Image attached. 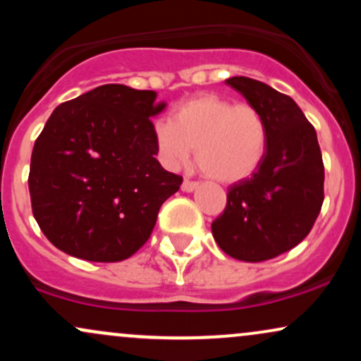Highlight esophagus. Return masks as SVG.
Returning a JSON list of instances; mask_svg holds the SVG:
<instances>
[{"instance_id": "obj_1", "label": "esophagus", "mask_w": 361, "mask_h": 361, "mask_svg": "<svg viewBox=\"0 0 361 361\" xmlns=\"http://www.w3.org/2000/svg\"><path fill=\"white\" fill-rule=\"evenodd\" d=\"M198 181H192V180H185L183 181V185H181V190H183V192H193V190H197L198 188Z\"/></svg>"}]
</instances>
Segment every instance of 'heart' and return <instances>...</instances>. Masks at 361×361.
I'll use <instances>...</instances> for the list:
<instances>
[{
	"instance_id": "b5f03b06",
	"label": "heart",
	"mask_w": 361,
	"mask_h": 361,
	"mask_svg": "<svg viewBox=\"0 0 361 361\" xmlns=\"http://www.w3.org/2000/svg\"><path fill=\"white\" fill-rule=\"evenodd\" d=\"M154 139L171 166L188 163L197 147V163L207 176L235 183L250 178L263 163L268 128L255 105L209 93L181 103L173 122L157 120Z\"/></svg>"
}]
</instances>
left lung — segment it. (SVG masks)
Returning <instances> with one entry per match:
<instances>
[{"instance_id": "left-lung-1", "label": "left lung", "mask_w": 361, "mask_h": 361, "mask_svg": "<svg viewBox=\"0 0 361 361\" xmlns=\"http://www.w3.org/2000/svg\"><path fill=\"white\" fill-rule=\"evenodd\" d=\"M226 85L261 111L268 142L259 168L229 188L212 234L226 255L258 263L290 251L310 233L324 202V164L316 128L292 98L246 76Z\"/></svg>"}]
</instances>
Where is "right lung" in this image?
<instances>
[{
    "label": "right lung",
    "instance_id": "right-lung-1",
    "mask_svg": "<svg viewBox=\"0 0 361 361\" xmlns=\"http://www.w3.org/2000/svg\"><path fill=\"white\" fill-rule=\"evenodd\" d=\"M156 91L103 85L52 111L32 151L28 190L40 231L74 258L114 263L146 244L183 178L156 159Z\"/></svg>",
    "mask_w": 361,
    "mask_h": 361
}]
</instances>
